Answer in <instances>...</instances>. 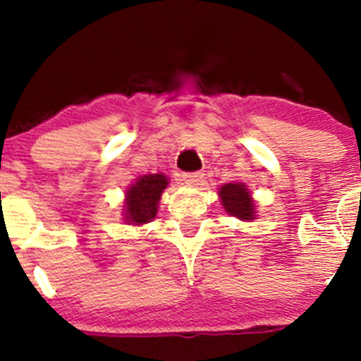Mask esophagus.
<instances>
[{"label": "esophagus", "instance_id": "obj_1", "mask_svg": "<svg viewBox=\"0 0 361 361\" xmlns=\"http://www.w3.org/2000/svg\"><path fill=\"white\" fill-rule=\"evenodd\" d=\"M181 178H183V181H187V183L199 185L204 180V173H201V171H194V173H183L181 174Z\"/></svg>", "mask_w": 361, "mask_h": 361}]
</instances>
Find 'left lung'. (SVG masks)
Listing matches in <instances>:
<instances>
[{
  "mask_svg": "<svg viewBox=\"0 0 361 361\" xmlns=\"http://www.w3.org/2000/svg\"><path fill=\"white\" fill-rule=\"evenodd\" d=\"M220 199L225 211L239 220H253L255 206L248 188L243 183H227L220 188Z\"/></svg>",
  "mask_w": 361,
  "mask_h": 361,
  "instance_id": "1",
  "label": "left lung"
}]
</instances>
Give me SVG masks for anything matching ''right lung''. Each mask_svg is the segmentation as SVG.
I'll list each match as a JSON object with an SVG mask.
<instances>
[{
    "mask_svg": "<svg viewBox=\"0 0 361 361\" xmlns=\"http://www.w3.org/2000/svg\"><path fill=\"white\" fill-rule=\"evenodd\" d=\"M167 178L164 174H147L141 176L126 194V220L129 225L148 224L157 214V204Z\"/></svg>",
    "mask_w": 361,
    "mask_h": 361,
    "instance_id": "obj_1",
    "label": "right lung"
}]
</instances>
